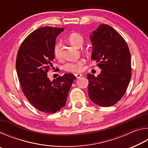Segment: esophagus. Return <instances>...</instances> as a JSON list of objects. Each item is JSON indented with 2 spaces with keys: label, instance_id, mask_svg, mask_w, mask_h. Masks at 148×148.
Here are the masks:
<instances>
[{
  "label": "esophagus",
  "instance_id": "obj_1",
  "mask_svg": "<svg viewBox=\"0 0 148 148\" xmlns=\"http://www.w3.org/2000/svg\"><path fill=\"white\" fill-rule=\"evenodd\" d=\"M82 76H83V75L81 74H75V76L76 77L77 79L80 78V77H81Z\"/></svg>",
  "mask_w": 148,
  "mask_h": 148
}]
</instances>
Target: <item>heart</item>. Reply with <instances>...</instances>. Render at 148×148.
Masks as SVG:
<instances>
[{
    "mask_svg": "<svg viewBox=\"0 0 148 148\" xmlns=\"http://www.w3.org/2000/svg\"><path fill=\"white\" fill-rule=\"evenodd\" d=\"M69 41L74 46L79 47L84 43V38L81 34L78 32H73L69 35ZM61 43L60 42L55 44L53 48V53L56 58L59 59L61 57ZM86 63L84 59H79L77 61L68 62L64 64L63 68L65 71L71 73H78L83 71V66Z\"/></svg>",
    "mask_w": 148,
    "mask_h": 148,
    "instance_id": "obj_1",
    "label": "heart"
}]
</instances>
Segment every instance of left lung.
<instances>
[{
	"instance_id": "1",
	"label": "left lung",
	"mask_w": 148,
	"mask_h": 148,
	"mask_svg": "<svg viewBox=\"0 0 148 148\" xmlns=\"http://www.w3.org/2000/svg\"><path fill=\"white\" fill-rule=\"evenodd\" d=\"M90 37L91 59L102 71L97 76L87 74L89 97L99 106H113L125 93L131 77L128 45L118 32L106 24L100 25Z\"/></svg>"
}]
</instances>
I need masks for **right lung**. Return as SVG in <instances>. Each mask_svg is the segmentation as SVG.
<instances>
[{
	"instance_id": "obj_1",
	"label": "right lung",
	"mask_w": 148,
	"mask_h": 148,
	"mask_svg": "<svg viewBox=\"0 0 148 148\" xmlns=\"http://www.w3.org/2000/svg\"><path fill=\"white\" fill-rule=\"evenodd\" d=\"M62 28L44 27L32 32L17 51L16 67L21 89L36 109L53 114L66 104L74 74H66L51 82L47 72L52 67L53 48ZM53 69V68H52Z\"/></svg>"
}]
</instances>
